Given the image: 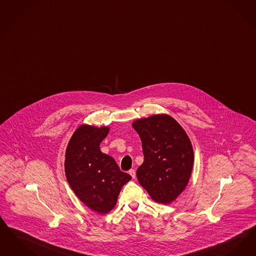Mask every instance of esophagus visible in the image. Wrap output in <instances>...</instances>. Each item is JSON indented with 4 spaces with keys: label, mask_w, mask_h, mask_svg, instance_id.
<instances>
[{
    "label": "esophagus",
    "mask_w": 256,
    "mask_h": 256,
    "mask_svg": "<svg viewBox=\"0 0 256 256\" xmlns=\"http://www.w3.org/2000/svg\"><path fill=\"white\" fill-rule=\"evenodd\" d=\"M128 174H130V176H132V178H135V176H136V172H135V170H132H132H128Z\"/></svg>",
    "instance_id": "1"
}]
</instances>
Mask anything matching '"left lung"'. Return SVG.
<instances>
[{
    "instance_id": "1",
    "label": "left lung",
    "mask_w": 256,
    "mask_h": 256,
    "mask_svg": "<svg viewBox=\"0 0 256 256\" xmlns=\"http://www.w3.org/2000/svg\"><path fill=\"white\" fill-rule=\"evenodd\" d=\"M143 148L144 163L137 179L155 202L170 204L188 184L194 164V150L183 128L166 114L135 121Z\"/></svg>"
}]
</instances>
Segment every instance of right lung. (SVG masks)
Here are the masks:
<instances>
[{"label":"right lung","mask_w":256,"mask_h":256,"mask_svg":"<svg viewBox=\"0 0 256 256\" xmlns=\"http://www.w3.org/2000/svg\"><path fill=\"white\" fill-rule=\"evenodd\" d=\"M108 132L106 126L78 128L68 144L64 161L72 190L84 204L102 214L112 210L122 186L132 179L121 172L112 156L100 150Z\"/></svg>","instance_id":"right-lung-1"}]
</instances>
